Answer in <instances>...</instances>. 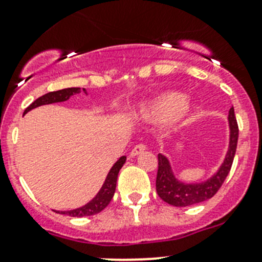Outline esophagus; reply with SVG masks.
Returning <instances> with one entry per match:
<instances>
[{"instance_id":"esophagus-1","label":"esophagus","mask_w":262,"mask_h":262,"mask_svg":"<svg viewBox=\"0 0 262 262\" xmlns=\"http://www.w3.org/2000/svg\"><path fill=\"white\" fill-rule=\"evenodd\" d=\"M144 149H146V146H144V144H137V146L130 151V157L138 156V155L142 154Z\"/></svg>"}]
</instances>
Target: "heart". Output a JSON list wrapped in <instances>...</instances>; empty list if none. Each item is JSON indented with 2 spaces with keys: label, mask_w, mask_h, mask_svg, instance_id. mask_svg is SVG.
I'll list each match as a JSON object with an SVG mask.
<instances>
[{
  "label": "heart",
  "mask_w": 262,
  "mask_h": 262,
  "mask_svg": "<svg viewBox=\"0 0 262 262\" xmlns=\"http://www.w3.org/2000/svg\"><path fill=\"white\" fill-rule=\"evenodd\" d=\"M193 102L179 92H164L152 100L142 103L137 110V116L147 121L166 119L170 126L175 128L187 120L193 113Z\"/></svg>",
  "instance_id": "b5f03b06"
}]
</instances>
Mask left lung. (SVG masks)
I'll use <instances>...</instances> for the list:
<instances>
[{
  "instance_id": "obj_1",
  "label": "left lung",
  "mask_w": 262,
  "mask_h": 262,
  "mask_svg": "<svg viewBox=\"0 0 262 262\" xmlns=\"http://www.w3.org/2000/svg\"><path fill=\"white\" fill-rule=\"evenodd\" d=\"M228 124H229V146H228L224 161L220 165L217 171L204 182L184 183L179 180L172 171L169 159L165 155L159 154L157 156L159 170H157L156 177V190L162 201L172 205V206L185 207L200 204V202H204L214 197L215 193L219 190L225 178L229 174L235 149H237L238 124L233 107L229 110Z\"/></svg>"
}]
</instances>
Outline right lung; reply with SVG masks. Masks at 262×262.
<instances>
[{"label":"right lung","instance_id":"1","mask_svg":"<svg viewBox=\"0 0 262 262\" xmlns=\"http://www.w3.org/2000/svg\"><path fill=\"white\" fill-rule=\"evenodd\" d=\"M83 92L87 93V91L83 88ZM80 93V88H65V90L56 91V92H50L43 95L42 97L37 98L33 103H30L27 108H25L24 114H27L28 111L33 110L35 107H39L42 105H50V103H56V102H63V101H68L73 95H77ZM125 156H121L115 164L113 165V167L108 171L107 177H106L105 182H103L102 187L98 190L97 194L91 200L88 204H85L84 206L78 207V209L69 210V211H55L57 214L62 215H69L73 217H83V216H91V215H96L98 212L102 211L108 204H110L111 199L114 197V193H115L116 188V180H118V174L120 171V169L123 167V165L125 164Z\"/></svg>","mask_w":262,"mask_h":262}]
</instances>
